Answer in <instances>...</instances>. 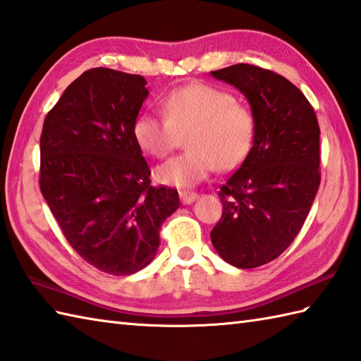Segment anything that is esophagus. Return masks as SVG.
<instances>
[{"instance_id": "1", "label": "esophagus", "mask_w": 361, "mask_h": 361, "mask_svg": "<svg viewBox=\"0 0 361 361\" xmlns=\"http://www.w3.org/2000/svg\"><path fill=\"white\" fill-rule=\"evenodd\" d=\"M180 198H181V203L183 204H189L195 202L198 198L197 192H192V190H180Z\"/></svg>"}]
</instances>
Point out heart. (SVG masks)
I'll return each mask as SVG.
<instances>
[{
    "label": "heart",
    "instance_id": "obj_1",
    "mask_svg": "<svg viewBox=\"0 0 361 361\" xmlns=\"http://www.w3.org/2000/svg\"><path fill=\"white\" fill-rule=\"evenodd\" d=\"M164 118L144 113L133 124V137L142 152L164 158L180 135H186L188 152L157 167L161 185L190 188L214 171L239 167L252 150L256 116L235 96L206 83H189L169 91L161 101Z\"/></svg>",
    "mask_w": 361,
    "mask_h": 361
}]
</instances>
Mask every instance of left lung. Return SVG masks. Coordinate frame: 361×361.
<instances>
[{"label":"left lung","mask_w":361,"mask_h":361,"mask_svg":"<svg viewBox=\"0 0 361 361\" xmlns=\"http://www.w3.org/2000/svg\"><path fill=\"white\" fill-rule=\"evenodd\" d=\"M211 74L248 99L257 122L251 153L220 188L211 240L228 264L256 268L279 257L309 216L321 181L318 119L283 75L248 63Z\"/></svg>","instance_id":"1"}]
</instances>
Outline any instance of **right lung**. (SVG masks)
<instances>
[{"instance_id":"right-lung-1","label":"right lung","mask_w":361,"mask_h":361,"mask_svg":"<svg viewBox=\"0 0 361 361\" xmlns=\"http://www.w3.org/2000/svg\"><path fill=\"white\" fill-rule=\"evenodd\" d=\"M142 75L93 68L65 90L40 136V190L65 239L97 270L127 276L157 256L178 209L173 188L150 186L133 137L147 99Z\"/></svg>"}]
</instances>
